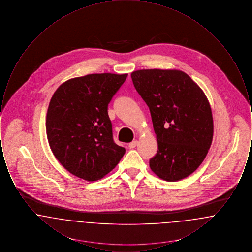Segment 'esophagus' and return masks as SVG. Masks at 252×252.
<instances>
[{"mask_svg":"<svg viewBox=\"0 0 252 252\" xmlns=\"http://www.w3.org/2000/svg\"><path fill=\"white\" fill-rule=\"evenodd\" d=\"M137 144H138V141H137V140L132 141L131 143L128 144V147H129V148H135V147L137 146Z\"/></svg>","mask_w":252,"mask_h":252,"instance_id":"1","label":"esophagus"}]
</instances>
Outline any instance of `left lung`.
<instances>
[{
	"instance_id": "left-lung-1",
	"label": "left lung",
	"mask_w": 252,
	"mask_h": 252,
	"mask_svg": "<svg viewBox=\"0 0 252 252\" xmlns=\"http://www.w3.org/2000/svg\"><path fill=\"white\" fill-rule=\"evenodd\" d=\"M136 91L148 106L158 142L149 160L161 180L189 177L203 162L214 137L211 105L202 89L176 69H148L131 73Z\"/></svg>"
}]
</instances>
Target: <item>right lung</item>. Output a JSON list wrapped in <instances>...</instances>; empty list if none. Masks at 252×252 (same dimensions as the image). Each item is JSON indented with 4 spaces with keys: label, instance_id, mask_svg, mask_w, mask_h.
Segmentation results:
<instances>
[{
    "label": "right lung",
    "instance_id": "obj_1",
    "mask_svg": "<svg viewBox=\"0 0 252 252\" xmlns=\"http://www.w3.org/2000/svg\"><path fill=\"white\" fill-rule=\"evenodd\" d=\"M126 77L109 72L74 77L52 96L46 115L49 145L73 176L101 180L125 155L126 149L113 142L108 105Z\"/></svg>",
    "mask_w": 252,
    "mask_h": 252
}]
</instances>
